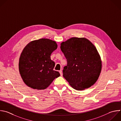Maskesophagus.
Returning a JSON list of instances; mask_svg holds the SVG:
<instances>
[{
  "label": "esophagus",
  "mask_w": 121,
  "mask_h": 121,
  "mask_svg": "<svg viewBox=\"0 0 121 121\" xmlns=\"http://www.w3.org/2000/svg\"><path fill=\"white\" fill-rule=\"evenodd\" d=\"M59 72L60 73V75L62 76H63V73H62V71L61 70H59Z\"/></svg>",
  "instance_id": "1"
}]
</instances>
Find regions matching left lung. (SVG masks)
Instances as JSON below:
<instances>
[{
    "mask_svg": "<svg viewBox=\"0 0 121 121\" xmlns=\"http://www.w3.org/2000/svg\"><path fill=\"white\" fill-rule=\"evenodd\" d=\"M60 48L66 60L63 76L76 90L94 85L102 69L100 56L95 46L87 39L72 37L61 44Z\"/></svg>",
    "mask_w": 121,
    "mask_h": 121,
    "instance_id": "1",
    "label": "left lung"
}]
</instances>
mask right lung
Segmentation results:
<instances>
[{
	"label": "right lung",
	"mask_w": 121,
	"mask_h": 121,
	"mask_svg": "<svg viewBox=\"0 0 121 121\" xmlns=\"http://www.w3.org/2000/svg\"><path fill=\"white\" fill-rule=\"evenodd\" d=\"M57 48L55 41L47 38L32 41L25 47L19 58V71L26 86L44 90L60 76L53 70L55 63L50 58Z\"/></svg>",
	"instance_id": "add662e5"
}]
</instances>
